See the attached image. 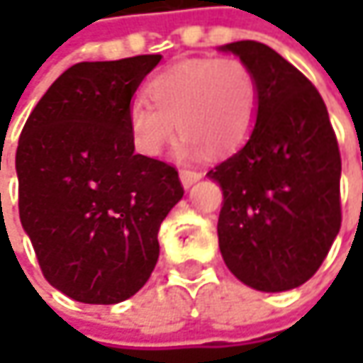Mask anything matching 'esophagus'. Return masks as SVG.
I'll return each mask as SVG.
<instances>
[{
  "mask_svg": "<svg viewBox=\"0 0 363 363\" xmlns=\"http://www.w3.org/2000/svg\"><path fill=\"white\" fill-rule=\"evenodd\" d=\"M179 179H182V186L188 189L191 188L198 179H202V174H200V172H191V169H182V172H179Z\"/></svg>",
  "mask_w": 363,
  "mask_h": 363,
  "instance_id": "obj_1",
  "label": "esophagus"
}]
</instances>
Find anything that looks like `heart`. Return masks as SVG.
Segmentation results:
<instances>
[{
	"instance_id": "heart-1",
	"label": "heart",
	"mask_w": 363,
	"mask_h": 363,
	"mask_svg": "<svg viewBox=\"0 0 363 363\" xmlns=\"http://www.w3.org/2000/svg\"><path fill=\"white\" fill-rule=\"evenodd\" d=\"M145 101L127 108L133 147L157 157L182 133L179 157L236 151L250 137L258 113L255 70L236 56L186 58L163 68L145 84Z\"/></svg>"
}]
</instances>
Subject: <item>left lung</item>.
Wrapping results in <instances>:
<instances>
[{
    "label": "left lung",
    "instance_id": "1",
    "mask_svg": "<svg viewBox=\"0 0 363 363\" xmlns=\"http://www.w3.org/2000/svg\"><path fill=\"white\" fill-rule=\"evenodd\" d=\"M220 50L255 70L260 91L248 141L208 172L224 196L220 252L244 285L281 293L313 277L340 232V147L321 94L281 54L255 40Z\"/></svg>",
    "mask_w": 363,
    "mask_h": 363
}]
</instances>
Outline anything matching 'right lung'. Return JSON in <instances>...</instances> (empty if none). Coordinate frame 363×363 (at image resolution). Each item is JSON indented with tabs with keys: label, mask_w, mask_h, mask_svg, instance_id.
Wrapping results in <instances>:
<instances>
[{
	"label": "right lung",
	"mask_w": 363,
	"mask_h": 363,
	"mask_svg": "<svg viewBox=\"0 0 363 363\" xmlns=\"http://www.w3.org/2000/svg\"><path fill=\"white\" fill-rule=\"evenodd\" d=\"M160 60L70 66L20 135L21 226L46 281L80 303L113 305L145 285L161 222L184 196L175 167L135 153L127 129L133 94Z\"/></svg>",
	"instance_id": "right-lung-1"
}]
</instances>
